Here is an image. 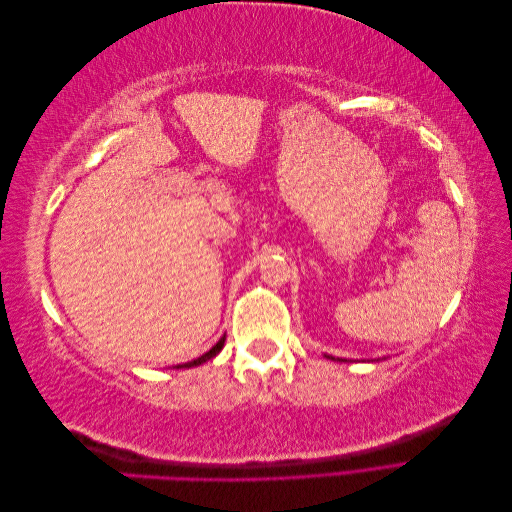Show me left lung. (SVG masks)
Instances as JSON below:
<instances>
[{
  "label": "left lung",
  "mask_w": 512,
  "mask_h": 512,
  "mask_svg": "<svg viewBox=\"0 0 512 512\" xmlns=\"http://www.w3.org/2000/svg\"><path fill=\"white\" fill-rule=\"evenodd\" d=\"M331 359H333V356H331ZM337 361H342V359H337Z\"/></svg>",
  "instance_id": "obj_1"
}]
</instances>
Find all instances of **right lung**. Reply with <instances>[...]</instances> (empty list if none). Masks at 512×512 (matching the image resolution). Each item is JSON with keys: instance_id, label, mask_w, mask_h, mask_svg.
<instances>
[{"instance_id": "1", "label": "right lung", "mask_w": 512, "mask_h": 512, "mask_svg": "<svg viewBox=\"0 0 512 512\" xmlns=\"http://www.w3.org/2000/svg\"><path fill=\"white\" fill-rule=\"evenodd\" d=\"M224 339H226V335H224V337L220 339V342L215 344V346H213L209 352H205L203 356H198V359H194V361H190V363H185V365H177V369H183V367H194V365H200V363H205V361L213 359V356L222 350V346H224Z\"/></svg>"}]
</instances>
